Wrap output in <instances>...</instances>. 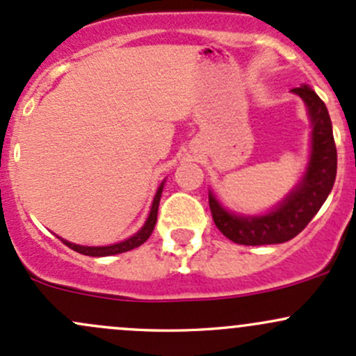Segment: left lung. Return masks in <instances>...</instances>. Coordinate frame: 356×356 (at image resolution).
Instances as JSON below:
<instances>
[{
	"instance_id": "1",
	"label": "left lung",
	"mask_w": 356,
	"mask_h": 356,
	"mask_svg": "<svg viewBox=\"0 0 356 356\" xmlns=\"http://www.w3.org/2000/svg\"><path fill=\"white\" fill-rule=\"evenodd\" d=\"M291 92L304 100L312 126L309 163L298 184L286 194L285 200L263 215H237L228 211L216 200L213 191L208 193L215 225L235 244L266 245L290 241L316 216L334 186L338 153L326 104L309 85L291 88Z\"/></svg>"
}]
</instances>
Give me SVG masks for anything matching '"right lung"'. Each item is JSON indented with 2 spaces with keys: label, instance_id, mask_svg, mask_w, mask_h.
<instances>
[{
  "label": "right lung",
  "instance_id": "1",
  "mask_svg": "<svg viewBox=\"0 0 356 356\" xmlns=\"http://www.w3.org/2000/svg\"><path fill=\"white\" fill-rule=\"evenodd\" d=\"M163 184H165V179H163L162 184H160L159 189H156L155 197H153L152 208H149L147 222L143 223V227H141L140 230L136 232V234L131 235V237L126 238V241L118 242V244H111V245H95V247H93V245L73 244V242L65 241V238H61V237H59V238H61V242H65V244L68 245L70 249L76 250V252H80V254H85V256H92V257L114 256V254L128 252V250H131V249H136V247H140L141 244H143V242L148 241V237H149V235H152L153 228H155L156 213H159V204H160V197H162Z\"/></svg>",
  "mask_w": 356,
  "mask_h": 356
}]
</instances>
